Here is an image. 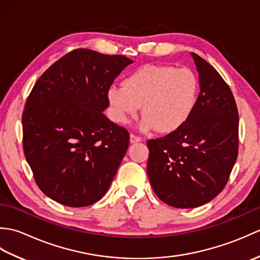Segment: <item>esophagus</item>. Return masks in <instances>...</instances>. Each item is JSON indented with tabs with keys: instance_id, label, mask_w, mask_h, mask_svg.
Wrapping results in <instances>:
<instances>
[{
	"instance_id": "obj_1",
	"label": "esophagus",
	"mask_w": 260,
	"mask_h": 260,
	"mask_svg": "<svg viewBox=\"0 0 260 260\" xmlns=\"http://www.w3.org/2000/svg\"><path fill=\"white\" fill-rule=\"evenodd\" d=\"M129 140H131V143H137V142H141L142 141V137L141 136H137L135 134H131Z\"/></svg>"
}]
</instances>
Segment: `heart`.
<instances>
[{
	"label": "heart",
	"instance_id": "1",
	"mask_svg": "<svg viewBox=\"0 0 260 260\" xmlns=\"http://www.w3.org/2000/svg\"><path fill=\"white\" fill-rule=\"evenodd\" d=\"M199 89L198 76L189 68L147 64L127 76L123 86H110L107 97L117 123H128L143 106L142 129L173 133L194 113Z\"/></svg>",
	"mask_w": 260,
	"mask_h": 260
}]
</instances>
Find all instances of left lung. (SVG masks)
Masks as SVG:
<instances>
[{
  "mask_svg": "<svg viewBox=\"0 0 260 260\" xmlns=\"http://www.w3.org/2000/svg\"><path fill=\"white\" fill-rule=\"evenodd\" d=\"M200 93L189 121L147 142V175L155 194L171 207L191 209L217 197L238 156L239 116L233 92L206 60L191 53Z\"/></svg>",
  "mask_w": 260,
  "mask_h": 260,
  "instance_id": "left-lung-1",
  "label": "left lung"
}]
</instances>
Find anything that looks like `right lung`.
Returning a JSON list of instances; mask_svg holds the SVG:
<instances>
[{
  "instance_id": "1",
  "label": "right lung",
  "mask_w": 260,
  "mask_h": 260,
  "mask_svg": "<svg viewBox=\"0 0 260 260\" xmlns=\"http://www.w3.org/2000/svg\"><path fill=\"white\" fill-rule=\"evenodd\" d=\"M133 60L76 49L33 86L22 114L23 151L47 197L80 208L106 194L129 134L104 115L115 78Z\"/></svg>"
}]
</instances>
